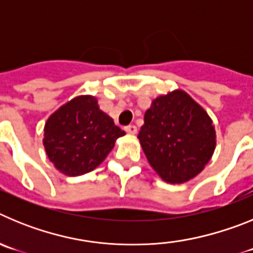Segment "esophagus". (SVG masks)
I'll use <instances>...</instances> for the list:
<instances>
[{
	"instance_id": "34e87169",
	"label": "esophagus",
	"mask_w": 253,
	"mask_h": 253,
	"mask_svg": "<svg viewBox=\"0 0 253 253\" xmlns=\"http://www.w3.org/2000/svg\"><path fill=\"white\" fill-rule=\"evenodd\" d=\"M125 131L128 134H137V126L135 125H128V126H125Z\"/></svg>"
}]
</instances>
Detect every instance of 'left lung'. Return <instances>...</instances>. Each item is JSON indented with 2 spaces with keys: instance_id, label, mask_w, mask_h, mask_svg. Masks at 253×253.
I'll use <instances>...</instances> for the list:
<instances>
[{
  "instance_id": "left-lung-1",
  "label": "left lung",
  "mask_w": 253,
  "mask_h": 253,
  "mask_svg": "<svg viewBox=\"0 0 253 253\" xmlns=\"http://www.w3.org/2000/svg\"><path fill=\"white\" fill-rule=\"evenodd\" d=\"M138 139L152 169L169 184L196 177L216 146L213 120L184 90L169 91L152 101Z\"/></svg>"
}]
</instances>
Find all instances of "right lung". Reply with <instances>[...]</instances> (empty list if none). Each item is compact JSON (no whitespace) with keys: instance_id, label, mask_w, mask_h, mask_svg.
Returning a JSON list of instances; mask_svg holds the SVG:
<instances>
[{"instance_id":"add662e5","label":"right lung","mask_w":253,"mask_h":253,"mask_svg":"<svg viewBox=\"0 0 253 253\" xmlns=\"http://www.w3.org/2000/svg\"><path fill=\"white\" fill-rule=\"evenodd\" d=\"M123 135L125 131L100 110L95 96L80 95L49 116L43 146L53 166L75 177L100 166Z\"/></svg>"}]
</instances>
